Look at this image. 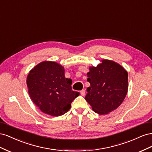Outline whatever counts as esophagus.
<instances>
[{
	"instance_id": "obj_1",
	"label": "esophagus",
	"mask_w": 152,
	"mask_h": 152,
	"mask_svg": "<svg viewBox=\"0 0 152 152\" xmlns=\"http://www.w3.org/2000/svg\"><path fill=\"white\" fill-rule=\"evenodd\" d=\"M80 94H81V95L82 96H85V94H86V91H85V90H82V91H80Z\"/></svg>"
}]
</instances>
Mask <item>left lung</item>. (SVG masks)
I'll return each instance as SVG.
<instances>
[{
  "label": "left lung",
  "instance_id": "left-lung-1",
  "mask_svg": "<svg viewBox=\"0 0 152 152\" xmlns=\"http://www.w3.org/2000/svg\"><path fill=\"white\" fill-rule=\"evenodd\" d=\"M98 66L89 67L87 73V87L85 99L93 111L104 115L117 109L127 93L128 73L115 61L103 59Z\"/></svg>",
  "mask_w": 152,
  "mask_h": 152
}]
</instances>
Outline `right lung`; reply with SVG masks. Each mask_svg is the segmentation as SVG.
Wrapping results in <instances>:
<instances>
[{
	"label": "right lung",
	"mask_w": 152,
	"mask_h": 152,
	"mask_svg": "<svg viewBox=\"0 0 152 152\" xmlns=\"http://www.w3.org/2000/svg\"><path fill=\"white\" fill-rule=\"evenodd\" d=\"M72 80L66 79L64 67L58 63L45 61L36 65L26 79L28 93L43 113L60 116L71 108L79 92L72 89Z\"/></svg>",
	"instance_id": "1"
}]
</instances>
